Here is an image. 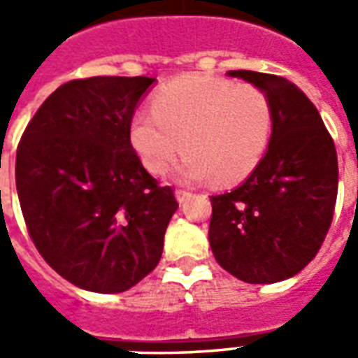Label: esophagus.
I'll return each mask as SVG.
<instances>
[{
    "label": "esophagus",
    "instance_id": "1",
    "mask_svg": "<svg viewBox=\"0 0 358 358\" xmlns=\"http://www.w3.org/2000/svg\"><path fill=\"white\" fill-rule=\"evenodd\" d=\"M189 192H186V189H176V199H178V203H186L187 199H189Z\"/></svg>",
    "mask_w": 358,
    "mask_h": 358
}]
</instances>
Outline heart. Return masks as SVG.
Masks as SVG:
<instances>
[{
    "instance_id": "1",
    "label": "heart",
    "mask_w": 358,
    "mask_h": 358,
    "mask_svg": "<svg viewBox=\"0 0 358 358\" xmlns=\"http://www.w3.org/2000/svg\"><path fill=\"white\" fill-rule=\"evenodd\" d=\"M274 128L268 95L249 82L220 76H182L164 84L151 110L130 120V143L141 164L161 176L180 151L178 178L220 184L248 178L266 153Z\"/></svg>"
}]
</instances>
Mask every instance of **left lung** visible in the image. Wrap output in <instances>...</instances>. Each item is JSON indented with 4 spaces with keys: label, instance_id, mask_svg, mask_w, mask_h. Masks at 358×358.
I'll list each match as a JSON object with an SVG mask.
<instances>
[{
    "label": "left lung",
    "instance_id": "obj_1",
    "mask_svg": "<svg viewBox=\"0 0 358 358\" xmlns=\"http://www.w3.org/2000/svg\"><path fill=\"white\" fill-rule=\"evenodd\" d=\"M268 95L266 155L240 186L213 195L209 243L217 263L248 284L295 276L322 248L338 197V155L313 101L276 74L230 71Z\"/></svg>",
    "mask_w": 358,
    "mask_h": 358
}]
</instances>
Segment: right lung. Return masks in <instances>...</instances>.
Wrapping results in <instances>:
<instances>
[{"label": "right lung", "instance_id": "right-lung-1", "mask_svg": "<svg viewBox=\"0 0 358 358\" xmlns=\"http://www.w3.org/2000/svg\"><path fill=\"white\" fill-rule=\"evenodd\" d=\"M148 76H92L59 86L17 148L15 180L43 261L82 289H130L161 261L178 201L130 143Z\"/></svg>", "mask_w": 358, "mask_h": 358}]
</instances>
